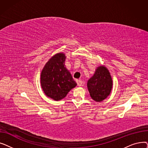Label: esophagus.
I'll list each match as a JSON object with an SVG mask.
<instances>
[{
  "label": "esophagus",
  "mask_w": 148,
  "mask_h": 148,
  "mask_svg": "<svg viewBox=\"0 0 148 148\" xmlns=\"http://www.w3.org/2000/svg\"><path fill=\"white\" fill-rule=\"evenodd\" d=\"M76 82H77V85H78L79 86H82V84H83V81H82V80H76Z\"/></svg>",
  "instance_id": "34e87169"
}]
</instances>
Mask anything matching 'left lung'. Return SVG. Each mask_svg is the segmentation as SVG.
Listing matches in <instances>:
<instances>
[{
	"instance_id": "left-lung-1",
	"label": "left lung",
	"mask_w": 148,
	"mask_h": 148,
	"mask_svg": "<svg viewBox=\"0 0 148 148\" xmlns=\"http://www.w3.org/2000/svg\"><path fill=\"white\" fill-rule=\"evenodd\" d=\"M112 79L108 70L99 66L91 78L87 86L91 98L97 102H101L110 95L112 88Z\"/></svg>"
}]
</instances>
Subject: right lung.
<instances>
[{
  "label": "right lung",
  "instance_id": "right-lung-1",
  "mask_svg": "<svg viewBox=\"0 0 148 148\" xmlns=\"http://www.w3.org/2000/svg\"><path fill=\"white\" fill-rule=\"evenodd\" d=\"M65 55L58 53L45 64L41 74V84L45 94L58 101L76 86L71 74L65 66Z\"/></svg>",
  "mask_w": 148,
  "mask_h": 148
}]
</instances>
